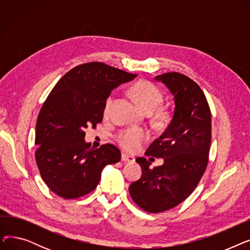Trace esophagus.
Returning <instances> with one entry per match:
<instances>
[{"label": "esophagus", "mask_w": 250, "mask_h": 250, "mask_svg": "<svg viewBox=\"0 0 250 250\" xmlns=\"http://www.w3.org/2000/svg\"><path fill=\"white\" fill-rule=\"evenodd\" d=\"M122 161H124V162H134L135 161V157L130 156V155H127L125 153H123L122 154Z\"/></svg>", "instance_id": "1"}]
</instances>
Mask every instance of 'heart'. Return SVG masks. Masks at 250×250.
<instances>
[{"mask_svg":"<svg viewBox=\"0 0 250 250\" xmlns=\"http://www.w3.org/2000/svg\"><path fill=\"white\" fill-rule=\"evenodd\" d=\"M133 93L148 113H153L163 101V94L160 89L153 83L148 81H141L137 83L133 89ZM114 101V94H110L104 104V114L110 111L112 103ZM149 138L146 130L141 128H127L120 132L116 136L118 144L128 152H135Z\"/></svg>","mask_w":250,"mask_h":250,"instance_id":"b5f03b06","label":"heart"}]
</instances>
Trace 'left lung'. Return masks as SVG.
I'll use <instances>...</instances> for the list:
<instances>
[{
	"label": "left lung",
	"instance_id": "left-lung-1",
	"mask_svg": "<svg viewBox=\"0 0 250 250\" xmlns=\"http://www.w3.org/2000/svg\"><path fill=\"white\" fill-rule=\"evenodd\" d=\"M174 96V114L147 156L164 158L161 166L139 157L142 176L129 186L133 201L144 211L162 213L178 206L198 186L208 162L212 139L211 110L201 87L177 72L156 76Z\"/></svg>",
	"mask_w": 250,
	"mask_h": 250
}]
</instances>
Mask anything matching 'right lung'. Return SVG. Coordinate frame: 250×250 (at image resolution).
I'll return each mask as SVG.
<instances>
[{
	"mask_svg": "<svg viewBox=\"0 0 250 250\" xmlns=\"http://www.w3.org/2000/svg\"><path fill=\"white\" fill-rule=\"evenodd\" d=\"M137 75L100 62L79 64L64 74L39 111L35 160L48 188L65 200L94 190L102 169L121 161L111 144L98 149L84 141V129L102 122L111 91Z\"/></svg>",
	"mask_w": 250,
	"mask_h": 250,
	"instance_id": "add662e5",
	"label": "right lung"
}]
</instances>
